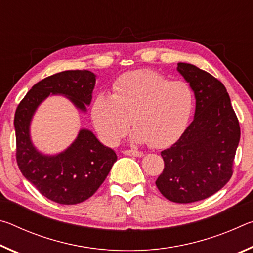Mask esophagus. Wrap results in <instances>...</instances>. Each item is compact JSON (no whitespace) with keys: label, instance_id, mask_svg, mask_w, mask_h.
Instances as JSON below:
<instances>
[{"label":"esophagus","instance_id":"esophagus-1","mask_svg":"<svg viewBox=\"0 0 253 253\" xmlns=\"http://www.w3.org/2000/svg\"><path fill=\"white\" fill-rule=\"evenodd\" d=\"M125 155H129V156H135V157H142L144 155L143 152L137 151V149H126V151L123 152Z\"/></svg>","mask_w":253,"mask_h":253}]
</instances>
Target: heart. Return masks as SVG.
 I'll return each instance as SVG.
<instances>
[{
    "instance_id": "obj_1",
    "label": "heart",
    "mask_w": 253,
    "mask_h": 253,
    "mask_svg": "<svg viewBox=\"0 0 253 253\" xmlns=\"http://www.w3.org/2000/svg\"><path fill=\"white\" fill-rule=\"evenodd\" d=\"M194 108L193 89L186 81H170L153 70L128 72L115 81L113 95L95 97L91 119L106 144L117 145L130 127L136 143L160 147L182 134Z\"/></svg>"
}]
</instances>
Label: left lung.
<instances>
[{
  "label": "left lung",
  "instance_id": "obj_1",
  "mask_svg": "<svg viewBox=\"0 0 253 253\" xmlns=\"http://www.w3.org/2000/svg\"><path fill=\"white\" fill-rule=\"evenodd\" d=\"M177 71L193 89L194 119L161 155L164 169L156 186L175 203H192L220 191L232 176L240 140L239 121L224 84L191 63Z\"/></svg>",
  "mask_w": 253,
  "mask_h": 253
}]
</instances>
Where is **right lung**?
<instances>
[{"label":"right lung","mask_w":253,"mask_h":253,"mask_svg":"<svg viewBox=\"0 0 253 253\" xmlns=\"http://www.w3.org/2000/svg\"><path fill=\"white\" fill-rule=\"evenodd\" d=\"M96 77L88 70H68L46 77L30 89L15 111L16 162L21 173L42 195L59 204L81 203L95 194L117 155L84 128L65 151L46 155L33 145L30 126L38 107L50 95L65 96L85 113Z\"/></svg>","instance_id":"obj_1"}]
</instances>
